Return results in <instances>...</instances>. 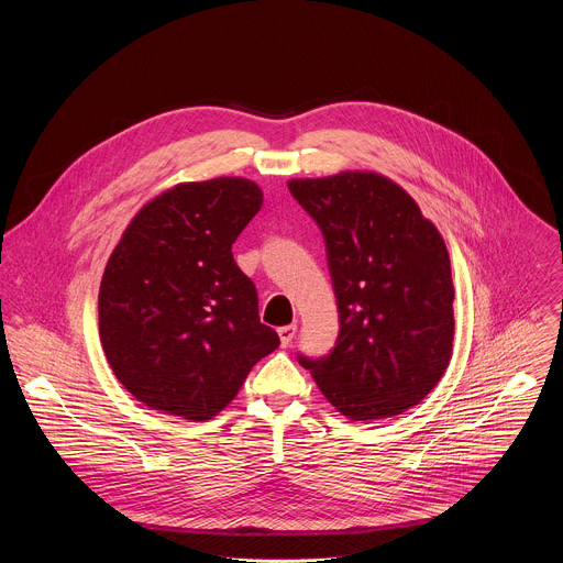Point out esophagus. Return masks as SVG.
<instances>
[{"mask_svg":"<svg viewBox=\"0 0 563 563\" xmlns=\"http://www.w3.org/2000/svg\"><path fill=\"white\" fill-rule=\"evenodd\" d=\"M278 336H280V343L283 347H289L294 336H296V325H285V328H278Z\"/></svg>","mask_w":563,"mask_h":563,"instance_id":"34e87169","label":"esophagus"}]
</instances>
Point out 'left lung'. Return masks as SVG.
<instances>
[{"instance_id":"1","label":"left lung","mask_w":563,"mask_h":563,"mask_svg":"<svg viewBox=\"0 0 563 563\" xmlns=\"http://www.w3.org/2000/svg\"><path fill=\"white\" fill-rule=\"evenodd\" d=\"M289 191L323 231L341 325L328 356L298 354V363L352 421L406 412L452 356L454 285L441 233L378 174L291 180Z\"/></svg>"}]
</instances>
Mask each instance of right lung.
I'll use <instances>...</instances> for the list:
<instances>
[{
    "label": "right lung",
    "instance_id": "add662e5",
    "mask_svg": "<svg viewBox=\"0 0 563 563\" xmlns=\"http://www.w3.org/2000/svg\"><path fill=\"white\" fill-rule=\"evenodd\" d=\"M263 207L245 178L185 183L144 205L113 250L98 298L118 380L151 410L207 421L280 339L231 245Z\"/></svg>",
    "mask_w": 563,
    "mask_h": 563
}]
</instances>
